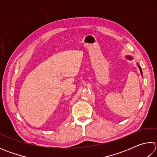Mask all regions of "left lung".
<instances>
[{"instance_id":"1","label":"left lung","mask_w":157,"mask_h":157,"mask_svg":"<svg viewBox=\"0 0 157 157\" xmlns=\"http://www.w3.org/2000/svg\"><path fill=\"white\" fill-rule=\"evenodd\" d=\"M126 58H127V59H130V60H132V57L131 56H129V55H127V56H126ZM137 65H138V67H139V70H140V74H141V75L143 76L142 69H141V68H140V66H139V63H137Z\"/></svg>"}]
</instances>
